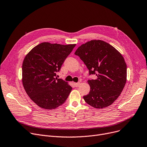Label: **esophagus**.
Returning a JSON list of instances; mask_svg holds the SVG:
<instances>
[{"instance_id": "esophagus-1", "label": "esophagus", "mask_w": 147, "mask_h": 147, "mask_svg": "<svg viewBox=\"0 0 147 147\" xmlns=\"http://www.w3.org/2000/svg\"><path fill=\"white\" fill-rule=\"evenodd\" d=\"M80 82H78V83H74V86H76V87H78L79 85H80Z\"/></svg>"}]
</instances>
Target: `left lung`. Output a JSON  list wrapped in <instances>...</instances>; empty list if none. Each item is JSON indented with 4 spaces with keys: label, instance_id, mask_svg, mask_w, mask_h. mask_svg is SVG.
<instances>
[{
    "label": "left lung",
    "instance_id": "1",
    "mask_svg": "<svg viewBox=\"0 0 147 147\" xmlns=\"http://www.w3.org/2000/svg\"><path fill=\"white\" fill-rule=\"evenodd\" d=\"M84 62L89 74L96 79L88 81L89 94L83 96L95 109L111 105L121 94L127 80V65L121 54L103 40H92L82 44L74 53Z\"/></svg>",
    "mask_w": 147,
    "mask_h": 147
}]
</instances>
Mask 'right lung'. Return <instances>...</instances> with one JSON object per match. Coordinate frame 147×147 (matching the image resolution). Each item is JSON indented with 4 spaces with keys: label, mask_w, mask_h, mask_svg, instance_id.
Masks as SVG:
<instances>
[{
    "label": "right lung",
    "mask_w": 147,
    "mask_h": 147,
    "mask_svg": "<svg viewBox=\"0 0 147 147\" xmlns=\"http://www.w3.org/2000/svg\"><path fill=\"white\" fill-rule=\"evenodd\" d=\"M76 44L43 42L25 57L22 66V82L27 94L38 107L55 109L65 102L72 88L67 82L55 78Z\"/></svg>",
    "instance_id": "obj_1"
}]
</instances>
